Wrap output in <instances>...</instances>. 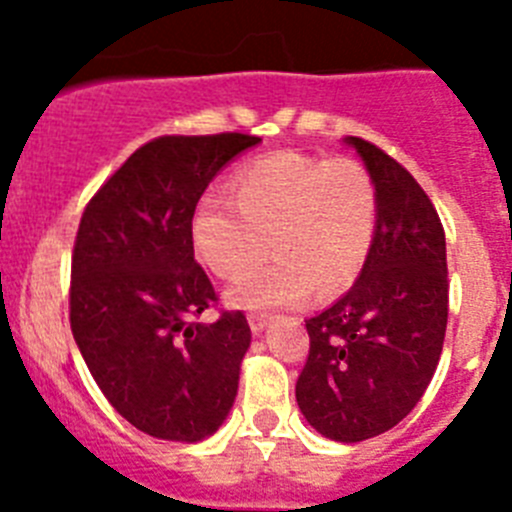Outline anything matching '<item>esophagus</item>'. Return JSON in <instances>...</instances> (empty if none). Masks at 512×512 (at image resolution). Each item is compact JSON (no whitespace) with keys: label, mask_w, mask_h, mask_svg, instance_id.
Segmentation results:
<instances>
[{"label":"esophagus","mask_w":512,"mask_h":512,"mask_svg":"<svg viewBox=\"0 0 512 512\" xmlns=\"http://www.w3.org/2000/svg\"><path fill=\"white\" fill-rule=\"evenodd\" d=\"M248 325H251V330L259 336V333H264L266 325H269V318L266 315H248Z\"/></svg>","instance_id":"obj_1"}]
</instances>
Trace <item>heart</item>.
Segmentation results:
<instances>
[{
  "label": "heart",
  "instance_id": "heart-1",
  "mask_svg": "<svg viewBox=\"0 0 512 512\" xmlns=\"http://www.w3.org/2000/svg\"><path fill=\"white\" fill-rule=\"evenodd\" d=\"M233 194L197 202V256L223 279L251 269L269 251V235L277 256L230 289V305L295 307L312 289L328 300L364 269L377 230V189L356 158L271 153L235 171Z\"/></svg>",
  "mask_w": 512,
  "mask_h": 512
}]
</instances>
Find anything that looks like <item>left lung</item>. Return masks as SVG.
<instances>
[{"instance_id":"8db88e82","label":"left lung","mask_w":512,"mask_h":512,"mask_svg":"<svg viewBox=\"0 0 512 512\" xmlns=\"http://www.w3.org/2000/svg\"><path fill=\"white\" fill-rule=\"evenodd\" d=\"M377 189V230L354 287L305 320L310 356L295 395L330 441L390 431L418 405L441 359L449 282L446 235L428 194L377 146L348 135Z\"/></svg>"}]
</instances>
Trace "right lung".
I'll list each match as a JSON object with an SVG mask.
<instances>
[{"label":"right lung","mask_w":512,"mask_h":512,"mask_svg":"<svg viewBox=\"0 0 512 512\" xmlns=\"http://www.w3.org/2000/svg\"><path fill=\"white\" fill-rule=\"evenodd\" d=\"M261 138L166 135L102 184L71 259V333L112 408L153 438L197 443L225 423L251 346L243 312L194 323L217 300L194 261L207 184Z\"/></svg>","instance_id":"obj_1"}]
</instances>
